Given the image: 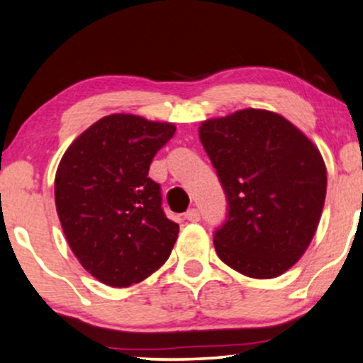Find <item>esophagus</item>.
<instances>
[{
    "mask_svg": "<svg viewBox=\"0 0 363 363\" xmlns=\"http://www.w3.org/2000/svg\"><path fill=\"white\" fill-rule=\"evenodd\" d=\"M185 218L189 222H199L200 220V212H199V208H190L189 212L185 213Z\"/></svg>",
    "mask_w": 363,
    "mask_h": 363,
    "instance_id": "obj_1",
    "label": "esophagus"
}]
</instances>
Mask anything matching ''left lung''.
Here are the masks:
<instances>
[{
    "label": "left lung",
    "instance_id": "1",
    "mask_svg": "<svg viewBox=\"0 0 363 363\" xmlns=\"http://www.w3.org/2000/svg\"><path fill=\"white\" fill-rule=\"evenodd\" d=\"M199 133L227 199L213 232L218 257L256 279L283 274L318 227L326 195L320 151L283 116L261 109L208 119Z\"/></svg>",
    "mask_w": 363,
    "mask_h": 363
}]
</instances>
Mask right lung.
I'll return each instance as SVG.
<instances>
[{
  "label": "right lung",
  "mask_w": 363,
  "mask_h": 363,
  "mask_svg": "<svg viewBox=\"0 0 363 363\" xmlns=\"http://www.w3.org/2000/svg\"><path fill=\"white\" fill-rule=\"evenodd\" d=\"M173 124L111 114L75 140L58 164L55 205L84 269L113 288L153 274L172 254L178 223L161 208V186L147 177Z\"/></svg>",
  "instance_id": "1"
}]
</instances>
